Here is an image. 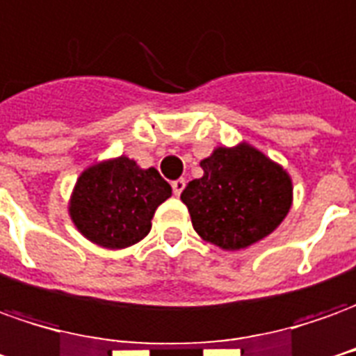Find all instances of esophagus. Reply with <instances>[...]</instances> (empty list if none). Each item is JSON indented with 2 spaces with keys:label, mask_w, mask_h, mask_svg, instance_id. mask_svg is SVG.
Instances as JSON below:
<instances>
[{
  "label": "esophagus",
  "mask_w": 356,
  "mask_h": 356,
  "mask_svg": "<svg viewBox=\"0 0 356 356\" xmlns=\"http://www.w3.org/2000/svg\"><path fill=\"white\" fill-rule=\"evenodd\" d=\"M184 188H186V180H184V178H178V180H174V182H172L174 195H180Z\"/></svg>",
  "instance_id": "34e87169"
}]
</instances>
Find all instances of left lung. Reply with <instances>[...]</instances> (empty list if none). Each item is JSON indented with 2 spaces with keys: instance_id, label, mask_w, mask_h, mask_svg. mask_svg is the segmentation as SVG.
Listing matches in <instances>:
<instances>
[{
  "instance_id": "1",
  "label": "left lung",
  "mask_w": 356,
  "mask_h": 356,
  "mask_svg": "<svg viewBox=\"0 0 356 356\" xmlns=\"http://www.w3.org/2000/svg\"><path fill=\"white\" fill-rule=\"evenodd\" d=\"M202 168V178L188 184L180 197L195 232L211 244L246 248L273 232L291 209L289 174L254 147H219Z\"/></svg>"
}]
</instances>
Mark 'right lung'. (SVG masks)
I'll return each mask as SVG.
<instances>
[{"instance_id": "obj_1", "label": "right lung", "mask_w": 356, "mask_h": 356, "mask_svg": "<svg viewBox=\"0 0 356 356\" xmlns=\"http://www.w3.org/2000/svg\"><path fill=\"white\" fill-rule=\"evenodd\" d=\"M170 193V184L159 170H141L120 156L81 174L71 197V219L90 242L127 248L149 234L154 211Z\"/></svg>"}]
</instances>
